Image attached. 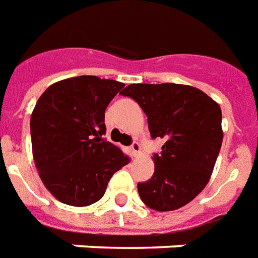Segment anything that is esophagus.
I'll use <instances>...</instances> for the list:
<instances>
[{
    "instance_id": "esophagus-1",
    "label": "esophagus",
    "mask_w": 258,
    "mask_h": 258,
    "mask_svg": "<svg viewBox=\"0 0 258 258\" xmlns=\"http://www.w3.org/2000/svg\"><path fill=\"white\" fill-rule=\"evenodd\" d=\"M140 150H142V147H140V144H139L138 142H135V143L131 146V151H132L133 157H139V155H140Z\"/></svg>"
}]
</instances>
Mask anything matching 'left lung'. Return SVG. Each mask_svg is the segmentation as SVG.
<instances>
[{
  "instance_id": "left-lung-1",
  "label": "left lung",
  "mask_w": 258,
  "mask_h": 258,
  "mask_svg": "<svg viewBox=\"0 0 258 258\" xmlns=\"http://www.w3.org/2000/svg\"><path fill=\"white\" fill-rule=\"evenodd\" d=\"M120 94L142 107L151 138L164 140L161 153L153 157V176L138 184L142 202L155 211L183 207L206 187L220 154V104L193 86L176 83L129 85Z\"/></svg>"
}]
</instances>
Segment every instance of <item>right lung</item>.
<instances>
[{"instance_id": "add662e5", "label": "right lung", "mask_w": 258, "mask_h": 258, "mask_svg": "<svg viewBox=\"0 0 258 258\" xmlns=\"http://www.w3.org/2000/svg\"><path fill=\"white\" fill-rule=\"evenodd\" d=\"M123 83L97 76L56 82L40 96L30 116L34 164L58 202L86 207L98 202L109 179L129 162L103 139L105 109Z\"/></svg>"}]
</instances>
